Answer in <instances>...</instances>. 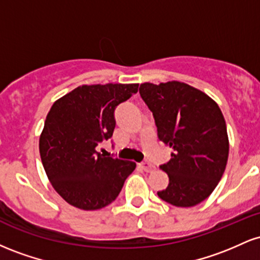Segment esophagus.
Here are the masks:
<instances>
[{"instance_id": "1", "label": "esophagus", "mask_w": 260, "mask_h": 260, "mask_svg": "<svg viewBox=\"0 0 260 260\" xmlns=\"http://www.w3.org/2000/svg\"><path fill=\"white\" fill-rule=\"evenodd\" d=\"M139 166L144 170L145 172H153L155 170V166L150 162H142V164H139Z\"/></svg>"}]
</instances>
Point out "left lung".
Returning a JSON list of instances; mask_svg holds the SVG:
<instances>
[{
  "label": "left lung",
  "instance_id": "8db88e82",
  "mask_svg": "<svg viewBox=\"0 0 260 260\" xmlns=\"http://www.w3.org/2000/svg\"><path fill=\"white\" fill-rule=\"evenodd\" d=\"M139 94L153 112L157 137L174 149L160 166L169 186L157 192L175 207H194L221 180L229 157V137L221 110L211 98L186 83H143Z\"/></svg>",
  "mask_w": 260,
  "mask_h": 260
}]
</instances>
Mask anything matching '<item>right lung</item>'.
<instances>
[{"label": "right lung", "instance_id": "obj_1", "mask_svg": "<svg viewBox=\"0 0 260 260\" xmlns=\"http://www.w3.org/2000/svg\"><path fill=\"white\" fill-rule=\"evenodd\" d=\"M139 84L80 85L53 103L39 140L41 162L52 187L68 204L98 210L120 194L136 162L96 151L112 137L118 104Z\"/></svg>", "mask_w": 260, "mask_h": 260}]
</instances>
